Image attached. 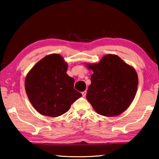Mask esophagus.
<instances>
[{
  "instance_id": "obj_1",
  "label": "esophagus",
  "mask_w": 159,
  "mask_h": 159,
  "mask_svg": "<svg viewBox=\"0 0 159 159\" xmlns=\"http://www.w3.org/2000/svg\"><path fill=\"white\" fill-rule=\"evenodd\" d=\"M86 94H87V92H86V91H83V92L82 93V95L83 98H85V97L86 96Z\"/></svg>"
}]
</instances>
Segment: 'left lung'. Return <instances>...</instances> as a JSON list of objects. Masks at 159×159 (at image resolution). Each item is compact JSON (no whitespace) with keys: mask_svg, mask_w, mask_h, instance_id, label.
I'll return each mask as SVG.
<instances>
[{"mask_svg":"<svg viewBox=\"0 0 159 159\" xmlns=\"http://www.w3.org/2000/svg\"><path fill=\"white\" fill-rule=\"evenodd\" d=\"M92 70L86 98L98 114L111 117L122 114L133 101L138 76L133 66L118 56L104 55L98 63L85 64Z\"/></svg>","mask_w":159,"mask_h":159,"instance_id":"obj_1","label":"left lung"}]
</instances>
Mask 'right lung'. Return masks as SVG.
<instances>
[{
  "label": "right lung",
  "instance_id": "obj_1",
  "mask_svg": "<svg viewBox=\"0 0 159 159\" xmlns=\"http://www.w3.org/2000/svg\"><path fill=\"white\" fill-rule=\"evenodd\" d=\"M67 68L62 56L51 54L38 61L26 75V93L41 114L60 116L82 96L74 89V79L67 75Z\"/></svg>",
  "mask_w": 159,
  "mask_h": 159
}]
</instances>
